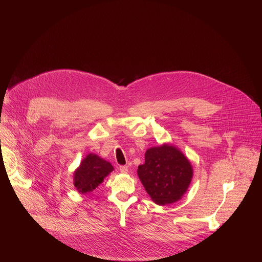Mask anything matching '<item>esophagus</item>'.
<instances>
[{"label":"esophagus","instance_id":"34e87169","mask_svg":"<svg viewBox=\"0 0 262 262\" xmlns=\"http://www.w3.org/2000/svg\"><path fill=\"white\" fill-rule=\"evenodd\" d=\"M119 170H120V172H121L122 174H126V173L128 172V167H127V166H120Z\"/></svg>","mask_w":262,"mask_h":262}]
</instances>
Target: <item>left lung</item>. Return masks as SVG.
Returning a JSON list of instances; mask_svg holds the SVG:
<instances>
[{
    "label": "left lung",
    "instance_id": "obj_1",
    "mask_svg": "<svg viewBox=\"0 0 262 262\" xmlns=\"http://www.w3.org/2000/svg\"><path fill=\"white\" fill-rule=\"evenodd\" d=\"M138 176L151 200L159 205L177 202L188 191L193 167L179 148L165 143L145 152V163L138 167Z\"/></svg>",
    "mask_w": 262,
    "mask_h": 262
}]
</instances>
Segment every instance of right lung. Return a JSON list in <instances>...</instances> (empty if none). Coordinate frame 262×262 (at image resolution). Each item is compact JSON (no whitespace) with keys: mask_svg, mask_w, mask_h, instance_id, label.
Wrapping results in <instances>:
<instances>
[{"mask_svg":"<svg viewBox=\"0 0 262 262\" xmlns=\"http://www.w3.org/2000/svg\"><path fill=\"white\" fill-rule=\"evenodd\" d=\"M114 170L111 163L95 154H89L74 170L73 184L80 194L93 192L103 179Z\"/></svg>","mask_w":262,"mask_h":262,"instance_id":"add662e5","label":"right lung"}]
</instances>
